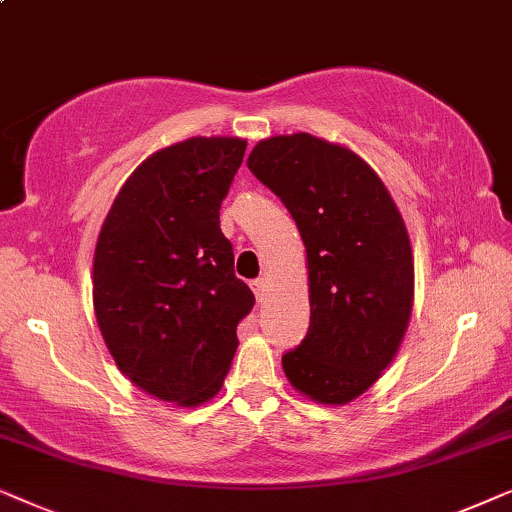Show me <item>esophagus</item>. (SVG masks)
Returning a JSON list of instances; mask_svg holds the SVG:
<instances>
[{
    "label": "esophagus",
    "instance_id": "esophagus-1",
    "mask_svg": "<svg viewBox=\"0 0 512 512\" xmlns=\"http://www.w3.org/2000/svg\"><path fill=\"white\" fill-rule=\"evenodd\" d=\"M252 292H255L257 302H264V297H267V288H269V281L267 278H257V281H252Z\"/></svg>",
    "mask_w": 512,
    "mask_h": 512
}]
</instances>
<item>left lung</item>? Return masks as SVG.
<instances>
[{
	"label": "left lung",
	"mask_w": 512,
	"mask_h": 512,
	"mask_svg": "<svg viewBox=\"0 0 512 512\" xmlns=\"http://www.w3.org/2000/svg\"><path fill=\"white\" fill-rule=\"evenodd\" d=\"M248 168L290 210L306 248L311 325L283 356L295 391L349 405L393 363L410 325L414 257L381 177L309 133L260 140Z\"/></svg>",
	"instance_id": "8db88e82"
}]
</instances>
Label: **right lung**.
Returning a JSON list of instances; mask_svg holds the SVG:
<instances>
[{
    "label": "right lung",
    "instance_id": "1",
    "mask_svg": "<svg viewBox=\"0 0 512 512\" xmlns=\"http://www.w3.org/2000/svg\"><path fill=\"white\" fill-rule=\"evenodd\" d=\"M248 142L196 138L147 156L119 189L93 255V309L135 386L196 407L220 393L255 295L234 274L220 206Z\"/></svg>",
    "mask_w": 512,
    "mask_h": 512
}]
</instances>
